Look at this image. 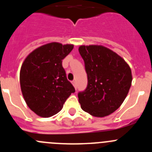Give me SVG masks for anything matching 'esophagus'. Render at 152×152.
I'll return each mask as SVG.
<instances>
[{"label": "esophagus", "instance_id": "34e87169", "mask_svg": "<svg viewBox=\"0 0 152 152\" xmlns=\"http://www.w3.org/2000/svg\"><path fill=\"white\" fill-rule=\"evenodd\" d=\"M71 83H72V85H73V87H74L76 89V81H74V80H73V81H72V82H71Z\"/></svg>", "mask_w": 152, "mask_h": 152}]
</instances>
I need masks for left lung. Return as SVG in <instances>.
<instances>
[{"instance_id":"left-lung-1","label":"left lung","mask_w":152,"mask_h":152,"mask_svg":"<svg viewBox=\"0 0 152 152\" xmlns=\"http://www.w3.org/2000/svg\"><path fill=\"white\" fill-rule=\"evenodd\" d=\"M87 87L79 93L81 108L91 115L105 117L121 107L132 81L129 65L118 53L103 45H81Z\"/></svg>"}]
</instances>
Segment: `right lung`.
Wrapping results in <instances>:
<instances>
[{
    "mask_svg": "<svg viewBox=\"0 0 152 152\" xmlns=\"http://www.w3.org/2000/svg\"><path fill=\"white\" fill-rule=\"evenodd\" d=\"M73 45L50 42L26 56L20 72V83L26 103L35 114L49 118L59 113L75 89L67 79L62 59Z\"/></svg>",
    "mask_w": 152,
    "mask_h": 152,
    "instance_id": "1",
    "label": "right lung"
}]
</instances>
